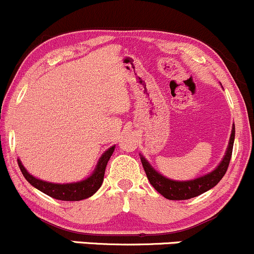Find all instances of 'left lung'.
I'll list each match as a JSON object with an SVG mask.
<instances>
[{"label":"left lung","instance_id":"1","mask_svg":"<svg viewBox=\"0 0 254 254\" xmlns=\"http://www.w3.org/2000/svg\"><path fill=\"white\" fill-rule=\"evenodd\" d=\"M234 139L235 126L233 125L232 134H230L228 147L222 161L219 162V164L212 172L205 174L203 176H199V178L193 179V180L179 181L168 179L164 175H162L161 173L157 172L142 155H140V159L145 173H146L147 179H149L150 184L152 185L153 189L157 190L158 193H161L164 198L169 199V200H186V199L194 198V196L203 194L206 190L215 187L222 180V178H223L228 169L230 158H232Z\"/></svg>","mask_w":254,"mask_h":254}]
</instances>
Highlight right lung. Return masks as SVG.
<instances>
[{"label": "right lung", "instance_id": "right-lung-1", "mask_svg": "<svg viewBox=\"0 0 254 254\" xmlns=\"http://www.w3.org/2000/svg\"><path fill=\"white\" fill-rule=\"evenodd\" d=\"M114 150H115V145H113L107 151H104L103 155L101 156V158L97 162L95 170H93L89 178L84 179L81 181L69 182V184H55V182L41 180V179H37L32 174L28 173L20 159H18V164L22 175L25 176V179L35 189L39 190L41 192L51 196V198L59 199V200L78 201L82 200V199L90 198L102 186L104 180L105 168H107L108 161L112 157Z\"/></svg>", "mask_w": 254, "mask_h": 254}]
</instances>
